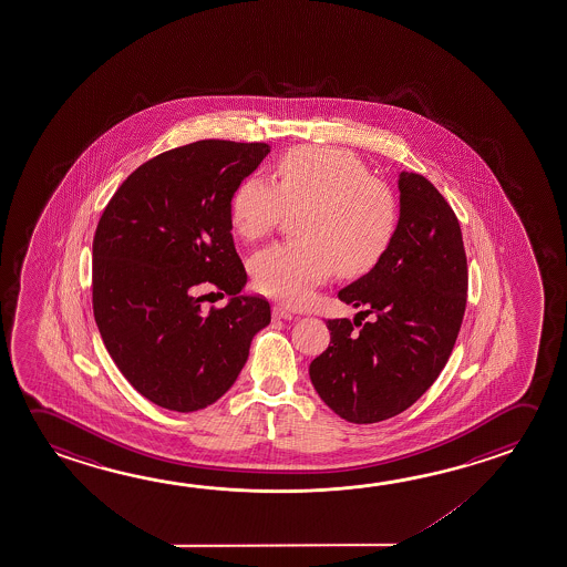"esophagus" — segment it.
<instances>
[{
  "mask_svg": "<svg viewBox=\"0 0 567 567\" xmlns=\"http://www.w3.org/2000/svg\"><path fill=\"white\" fill-rule=\"evenodd\" d=\"M272 316H275V318H285V320H290V318H292V312H290L287 307H282V305H275V307H272Z\"/></svg>",
  "mask_w": 567,
  "mask_h": 567,
  "instance_id": "esophagus-1",
  "label": "esophagus"
}]
</instances>
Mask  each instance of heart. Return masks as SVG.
<instances>
[{"label": "heart", "instance_id": "1", "mask_svg": "<svg viewBox=\"0 0 567 567\" xmlns=\"http://www.w3.org/2000/svg\"><path fill=\"white\" fill-rule=\"evenodd\" d=\"M298 212V239L277 243L251 259L262 295L302 305L330 279L365 275L383 259L398 231L400 202L362 159L334 146H297L275 164V184L249 176L235 187L229 219L245 241H259Z\"/></svg>", "mask_w": 567, "mask_h": 567}]
</instances>
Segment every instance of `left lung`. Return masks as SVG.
I'll list each match as a JSON object with an SVG mask.
<instances>
[{
  "label": "left lung",
  "mask_w": 567,
  "mask_h": 567,
  "mask_svg": "<svg viewBox=\"0 0 567 567\" xmlns=\"http://www.w3.org/2000/svg\"><path fill=\"white\" fill-rule=\"evenodd\" d=\"M398 231L383 259L342 288L372 322L334 318L310 380L336 415L365 425L400 415L443 372L466 308L468 269L453 207L427 177L403 172ZM358 315V316H360Z\"/></svg>",
  "instance_id": "8db88e82"
}]
</instances>
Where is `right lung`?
<instances>
[{
    "instance_id": "1",
    "label": "right lung",
    "mask_w": 567,
    "mask_h": 567,
    "mask_svg": "<svg viewBox=\"0 0 567 567\" xmlns=\"http://www.w3.org/2000/svg\"><path fill=\"white\" fill-rule=\"evenodd\" d=\"M270 152L265 142L197 140L162 152L122 182L93 239V312L112 360L159 408L189 413L231 388L267 298L237 297L247 272L233 245L235 187ZM233 296L200 312L194 292Z\"/></svg>"
}]
</instances>
